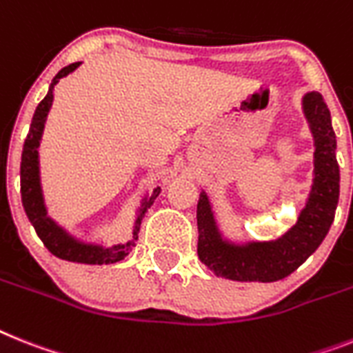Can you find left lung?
Instances as JSON below:
<instances>
[{
  "label": "left lung",
  "mask_w": 353,
  "mask_h": 353,
  "mask_svg": "<svg viewBox=\"0 0 353 353\" xmlns=\"http://www.w3.org/2000/svg\"><path fill=\"white\" fill-rule=\"evenodd\" d=\"M303 113L314 137V179L296 225L270 241L225 240L205 191L196 205L198 258L216 276L232 281L270 283L287 278L321 245L339 202V164L330 110L317 92L303 95Z\"/></svg>",
  "instance_id": "1"
}]
</instances>
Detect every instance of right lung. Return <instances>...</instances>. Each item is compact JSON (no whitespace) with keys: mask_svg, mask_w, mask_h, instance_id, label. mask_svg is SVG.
<instances>
[{"mask_svg":"<svg viewBox=\"0 0 353 353\" xmlns=\"http://www.w3.org/2000/svg\"><path fill=\"white\" fill-rule=\"evenodd\" d=\"M81 63H74L61 70L59 74L52 79L50 88L46 97L37 104L36 113L32 117L30 130L26 135L25 145H23L21 155V200L23 208H25L26 216L30 220V223L36 229L37 236L41 241L45 243V247L50 250L52 254L66 261H75V263H86V265H110L117 263V261L124 260L130 250L135 247L137 240H139V231H141V222L148 209L153 205L155 198L160 194V188L153 189V193L145 194L142 198L141 208L137 211L135 223H133V236L126 243H115V245L104 247L99 243H88V241L77 240L75 236L70 234L65 227H61L59 223L52 220L46 212L45 196H43V188H41V174H39V144L41 137H43V130H45V122L48 117V112L52 108V101H54V86L59 83V79L66 77L72 74L75 68H79Z\"/></svg>","mask_w":353,"mask_h":353,"instance_id":"obj_1","label":"right lung"}]
</instances>
